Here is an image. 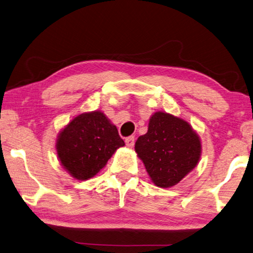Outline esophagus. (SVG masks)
Instances as JSON below:
<instances>
[{"mask_svg": "<svg viewBox=\"0 0 253 253\" xmlns=\"http://www.w3.org/2000/svg\"><path fill=\"white\" fill-rule=\"evenodd\" d=\"M126 146L127 147H133V145H134V136H128V137H126Z\"/></svg>", "mask_w": 253, "mask_h": 253, "instance_id": "34e87169", "label": "esophagus"}]
</instances>
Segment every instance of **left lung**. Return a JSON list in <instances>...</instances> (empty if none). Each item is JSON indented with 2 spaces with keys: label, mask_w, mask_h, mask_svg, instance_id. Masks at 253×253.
Instances as JSON below:
<instances>
[{
  "label": "left lung",
  "mask_w": 253,
  "mask_h": 253,
  "mask_svg": "<svg viewBox=\"0 0 253 253\" xmlns=\"http://www.w3.org/2000/svg\"><path fill=\"white\" fill-rule=\"evenodd\" d=\"M135 151L154 184L168 188L198 165L201 142L188 122L157 111L150 117L147 133L137 138Z\"/></svg>",
  "instance_id": "1"
}]
</instances>
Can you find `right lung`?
Instances as JSON below:
<instances>
[{
	"label": "right lung",
	"mask_w": 253,
	"mask_h": 253,
	"mask_svg": "<svg viewBox=\"0 0 253 253\" xmlns=\"http://www.w3.org/2000/svg\"><path fill=\"white\" fill-rule=\"evenodd\" d=\"M125 145L116 126L95 110L77 116L59 132L56 150L64 169L72 177L85 181L96 175Z\"/></svg>",
	"instance_id": "1"
}]
</instances>
